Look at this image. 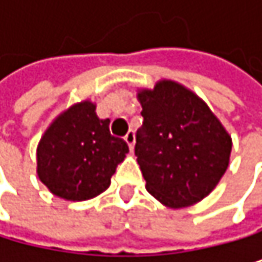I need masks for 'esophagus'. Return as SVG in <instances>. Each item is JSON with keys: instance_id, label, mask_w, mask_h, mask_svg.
Segmentation results:
<instances>
[{"instance_id": "obj_1", "label": "esophagus", "mask_w": 262, "mask_h": 262, "mask_svg": "<svg viewBox=\"0 0 262 262\" xmlns=\"http://www.w3.org/2000/svg\"><path fill=\"white\" fill-rule=\"evenodd\" d=\"M124 140H125L128 149H130V150H134V146H135V134H134V132H128V134L125 135Z\"/></svg>"}]
</instances>
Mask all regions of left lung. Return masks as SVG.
<instances>
[{"instance_id":"obj_1","label":"left lung","mask_w":262,"mask_h":262,"mask_svg":"<svg viewBox=\"0 0 262 262\" xmlns=\"http://www.w3.org/2000/svg\"><path fill=\"white\" fill-rule=\"evenodd\" d=\"M137 97L144 121L135 156L146 190L171 209L200 203L229 165L231 135L207 103L178 81L159 80Z\"/></svg>"}]
</instances>
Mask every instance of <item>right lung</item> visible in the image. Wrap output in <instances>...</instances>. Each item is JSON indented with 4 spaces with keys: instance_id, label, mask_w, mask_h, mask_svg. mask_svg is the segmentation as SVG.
Instances as JSON below:
<instances>
[{
    "instance_id": "add662e5",
    "label": "right lung",
    "mask_w": 262,
    "mask_h": 262,
    "mask_svg": "<svg viewBox=\"0 0 262 262\" xmlns=\"http://www.w3.org/2000/svg\"><path fill=\"white\" fill-rule=\"evenodd\" d=\"M128 146L110 134L96 103H74L47 127L37 144V176L53 195L67 201L91 200L110 187Z\"/></svg>"
}]
</instances>
